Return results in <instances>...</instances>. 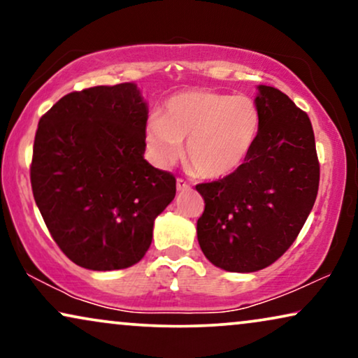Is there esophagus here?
Wrapping results in <instances>:
<instances>
[{"label": "esophagus", "instance_id": "obj_1", "mask_svg": "<svg viewBox=\"0 0 358 358\" xmlns=\"http://www.w3.org/2000/svg\"><path fill=\"white\" fill-rule=\"evenodd\" d=\"M176 187H178L179 192H182V190H189V189H190V185H189L187 180H184V179H178V180H176Z\"/></svg>", "mask_w": 358, "mask_h": 358}]
</instances>
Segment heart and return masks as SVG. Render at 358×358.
<instances>
[{"mask_svg": "<svg viewBox=\"0 0 358 358\" xmlns=\"http://www.w3.org/2000/svg\"><path fill=\"white\" fill-rule=\"evenodd\" d=\"M261 130V110L249 96L194 90L166 101L163 114L146 120L145 140L159 166L182 155L199 178L233 174L251 153Z\"/></svg>", "mask_w": 358, "mask_h": 358, "instance_id": "b5f03b06", "label": "heart"}]
</instances>
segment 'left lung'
I'll list each match as a JSON object with an SVG mask.
<instances>
[{"mask_svg":"<svg viewBox=\"0 0 358 358\" xmlns=\"http://www.w3.org/2000/svg\"><path fill=\"white\" fill-rule=\"evenodd\" d=\"M257 90L261 130L246 161L227 178L195 185L205 200L200 249L228 272L275 262L301 231L320 187L310 117L275 87Z\"/></svg>","mask_w":358,"mask_h":358,"instance_id":"1","label":"left lung"}]
</instances>
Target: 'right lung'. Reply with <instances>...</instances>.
Masks as SVG:
<instances>
[{
	"instance_id": "obj_1",
	"label": "right lung",
	"mask_w": 358,
	"mask_h": 358,
	"mask_svg": "<svg viewBox=\"0 0 358 358\" xmlns=\"http://www.w3.org/2000/svg\"><path fill=\"white\" fill-rule=\"evenodd\" d=\"M148 107L134 83L63 96L38 122L32 194L53 241L76 266L117 271L148 251L176 178L143 158Z\"/></svg>"
}]
</instances>
